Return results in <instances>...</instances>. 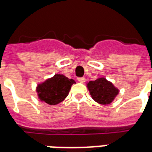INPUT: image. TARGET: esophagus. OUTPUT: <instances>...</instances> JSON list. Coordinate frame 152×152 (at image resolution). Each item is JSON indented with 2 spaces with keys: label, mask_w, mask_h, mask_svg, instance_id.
<instances>
[{
  "label": "esophagus",
  "mask_w": 152,
  "mask_h": 152,
  "mask_svg": "<svg viewBox=\"0 0 152 152\" xmlns=\"http://www.w3.org/2000/svg\"><path fill=\"white\" fill-rule=\"evenodd\" d=\"M77 81L79 82V83H84L85 81H86V78L84 77H77Z\"/></svg>",
  "instance_id": "34e87169"
}]
</instances>
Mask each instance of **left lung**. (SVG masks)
<instances>
[{"instance_id": "8db88e82", "label": "left lung", "mask_w": 152, "mask_h": 152, "mask_svg": "<svg viewBox=\"0 0 152 152\" xmlns=\"http://www.w3.org/2000/svg\"><path fill=\"white\" fill-rule=\"evenodd\" d=\"M87 87L92 99L100 104H111L119 93L118 89L105 77H99L95 81H90Z\"/></svg>"}]
</instances>
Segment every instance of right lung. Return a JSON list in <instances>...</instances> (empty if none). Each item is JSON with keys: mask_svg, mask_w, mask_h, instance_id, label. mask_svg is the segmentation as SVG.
Masks as SVG:
<instances>
[{"mask_svg": "<svg viewBox=\"0 0 152 152\" xmlns=\"http://www.w3.org/2000/svg\"><path fill=\"white\" fill-rule=\"evenodd\" d=\"M74 83H75V80L69 79L63 75H55L53 77L39 84L36 91L41 101L49 105H55L66 98Z\"/></svg>", "mask_w": 152, "mask_h": 152, "instance_id": "1", "label": "right lung"}]
</instances>
